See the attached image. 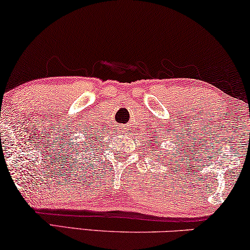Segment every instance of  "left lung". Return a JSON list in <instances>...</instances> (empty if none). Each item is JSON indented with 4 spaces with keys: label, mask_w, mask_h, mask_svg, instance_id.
Masks as SVG:
<instances>
[{
    "label": "left lung",
    "mask_w": 250,
    "mask_h": 250,
    "mask_svg": "<svg viewBox=\"0 0 250 250\" xmlns=\"http://www.w3.org/2000/svg\"><path fill=\"white\" fill-rule=\"evenodd\" d=\"M148 141H149V143H150V146H152V145H151V140H148ZM157 146L156 151H158V152H162V149H158V146ZM158 152H157V153H158ZM162 156H163V152H162Z\"/></svg>",
    "instance_id": "obj_1"
}]
</instances>
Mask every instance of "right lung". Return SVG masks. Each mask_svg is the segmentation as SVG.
<instances>
[{"label":"right lung","mask_w":250,"mask_h":250,"mask_svg":"<svg viewBox=\"0 0 250 250\" xmlns=\"http://www.w3.org/2000/svg\"><path fill=\"white\" fill-rule=\"evenodd\" d=\"M95 138H97V136H95L94 134H92V136H88V139H90L91 141H95Z\"/></svg>","instance_id":"right-lung-1"}]
</instances>
